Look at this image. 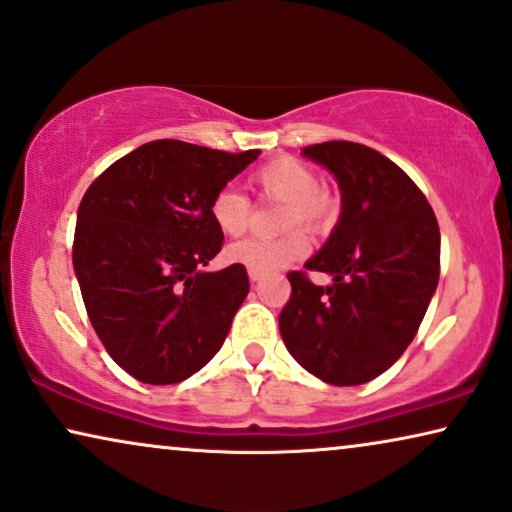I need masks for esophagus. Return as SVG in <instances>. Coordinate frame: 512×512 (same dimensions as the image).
Segmentation results:
<instances>
[{
    "mask_svg": "<svg viewBox=\"0 0 512 512\" xmlns=\"http://www.w3.org/2000/svg\"><path fill=\"white\" fill-rule=\"evenodd\" d=\"M249 279H251V282H261V279H263V272H258V270H249Z\"/></svg>",
    "mask_w": 512,
    "mask_h": 512,
    "instance_id": "esophagus-1",
    "label": "esophagus"
}]
</instances>
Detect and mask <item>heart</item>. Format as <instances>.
Listing matches in <instances>:
<instances>
[{"label":"heart","instance_id":"b5f03b06","mask_svg":"<svg viewBox=\"0 0 512 512\" xmlns=\"http://www.w3.org/2000/svg\"><path fill=\"white\" fill-rule=\"evenodd\" d=\"M256 191L265 200L284 202L282 226H303L310 230H324L333 221L335 205L326 191H321L319 177L312 167L298 158H275L254 172ZM209 214L223 235L237 237L247 230L251 221V202L235 186H223L214 193ZM307 254V237L303 230H291L275 240L249 237L228 249V261L244 265L249 270L272 272L284 268Z\"/></svg>","mask_w":512,"mask_h":512}]
</instances>
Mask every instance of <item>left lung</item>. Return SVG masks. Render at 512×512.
Returning a JSON list of instances; mask_svg holds the SVG:
<instances>
[{"instance_id": "obj_1", "label": "left lung", "mask_w": 512, "mask_h": 512, "mask_svg": "<svg viewBox=\"0 0 512 512\" xmlns=\"http://www.w3.org/2000/svg\"><path fill=\"white\" fill-rule=\"evenodd\" d=\"M303 156L340 188L338 226L305 263L333 284L289 272L279 333L307 373L354 387L394 366L417 335L440 277V230L415 181L380 151L324 142L305 146Z\"/></svg>"}]
</instances>
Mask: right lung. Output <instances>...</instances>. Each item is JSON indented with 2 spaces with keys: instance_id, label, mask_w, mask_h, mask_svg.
Segmentation results:
<instances>
[{
  "instance_id": "right-lung-1",
  "label": "right lung",
  "mask_w": 512,
  "mask_h": 512,
  "mask_svg": "<svg viewBox=\"0 0 512 512\" xmlns=\"http://www.w3.org/2000/svg\"><path fill=\"white\" fill-rule=\"evenodd\" d=\"M261 151L179 139L139 146L83 195L72 261L111 359L144 384H177L219 352L249 293L244 265L202 272L221 251L214 193Z\"/></svg>"
}]
</instances>
